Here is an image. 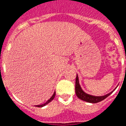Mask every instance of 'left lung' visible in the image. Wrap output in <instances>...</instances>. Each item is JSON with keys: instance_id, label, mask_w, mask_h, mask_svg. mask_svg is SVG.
Here are the masks:
<instances>
[{"instance_id": "1", "label": "left lung", "mask_w": 126, "mask_h": 126, "mask_svg": "<svg viewBox=\"0 0 126 126\" xmlns=\"http://www.w3.org/2000/svg\"><path fill=\"white\" fill-rule=\"evenodd\" d=\"M116 89V88H115ZM114 89V90H115ZM114 90H113L112 92H110V93L107 94L106 95L103 96H94L91 95L90 94H88L86 92H85L83 89L81 88L80 83H79V77L77 74V78H76V84H75V92L77 96V97L79 99H81L84 101L88 103H96L100 102L103 100L107 98L109 95H110L112 92L114 91Z\"/></svg>"}]
</instances>
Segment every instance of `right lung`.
<instances>
[{
    "instance_id": "right-lung-1",
    "label": "right lung",
    "mask_w": 126,
    "mask_h": 126,
    "mask_svg": "<svg viewBox=\"0 0 126 126\" xmlns=\"http://www.w3.org/2000/svg\"><path fill=\"white\" fill-rule=\"evenodd\" d=\"M55 95H56V92H54V94H52V96H51V97H50V98H49V99L48 100H47V101H46V102L44 103H43V104H41V105H37V106H36V107H39V108H42V107H43V106H46L47 104H48L49 103L51 102L52 100L54 99V97H55Z\"/></svg>"
}]
</instances>
